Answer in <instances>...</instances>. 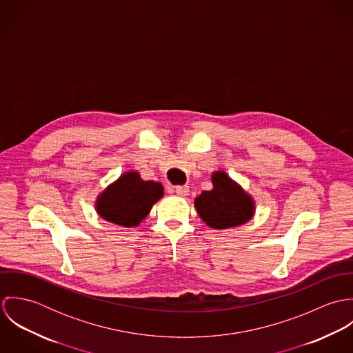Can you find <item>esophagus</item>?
Instances as JSON below:
<instances>
[{
  "label": "esophagus",
  "mask_w": 353,
  "mask_h": 353,
  "mask_svg": "<svg viewBox=\"0 0 353 353\" xmlns=\"http://www.w3.org/2000/svg\"><path fill=\"white\" fill-rule=\"evenodd\" d=\"M175 193L179 197H186V196H189V186H176Z\"/></svg>",
  "instance_id": "esophagus-1"
}]
</instances>
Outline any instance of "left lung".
Wrapping results in <instances>:
<instances>
[{
	"mask_svg": "<svg viewBox=\"0 0 353 353\" xmlns=\"http://www.w3.org/2000/svg\"><path fill=\"white\" fill-rule=\"evenodd\" d=\"M212 182L213 189L202 192L194 201L199 214L209 227L224 230L250 220L254 203L249 194L235 185L225 172H214Z\"/></svg>",
	"mask_w": 353,
	"mask_h": 353,
	"instance_id": "left-lung-1",
	"label": "left lung"
}]
</instances>
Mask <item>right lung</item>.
Segmentation results:
<instances>
[{"instance_id": "right-lung-1", "label": "right lung", "mask_w": 353, "mask_h": 353, "mask_svg": "<svg viewBox=\"0 0 353 353\" xmlns=\"http://www.w3.org/2000/svg\"><path fill=\"white\" fill-rule=\"evenodd\" d=\"M161 197L163 186L160 183L141 181L137 172H128L101 193L97 209L110 223L136 227L147 217L152 205Z\"/></svg>"}]
</instances>
